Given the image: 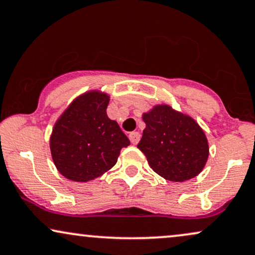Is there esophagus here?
<instances>
[{
    "label": "esophagus",
    "mask_w": 255,
    "mask_h": 255,
    "mask_svg": "<svg viewBox=\"0 0 255 255\" xmlns=\"http://www.w3.org/2000/svg\"><path fill=\"white\" fill-rule=\"evenodd\" d=\"M140 133H137V131H131V133L129 134V140L130 142L133 144H136L138 141H140Z\"/></svg>",
    "instance_id": "esophagus-1"
}]
</instances>
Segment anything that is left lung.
Instances as JSON below:
<instances>
[{
    "label": "left lung",
    "instance_id": "8db88e82",
    "mask_svg": "<svg viewBox=\"0 0 255 255\" xmlns=\"http://www.w3.org/2000/svg\"><path fill=\"white\" fill-rule=\"evenodd\" d=\"M142 119L146 128L137 148L154 172L174 182L186 181L201 172L208 159V142L192 118L161 105Z\"/></svg>",
    "mask_w": 255,
    "mask_h": 255
}]
</instances>
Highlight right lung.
<instances>
[{"label": "right lung", "instance_id": "obj_1", "mask_svg": "<svg viewBox=\"0 0 255 255\" xmlns=\"http://www.w3.org/2000/svg\"><path fill=\"white\" fill-rule=\"evenodd\" d=\"M109 96L89 92L74 100L54 126L50 137L53 161L67 179L87 182L117 163L129 146L118 122L107 117Z\"/></svg>", "mask_w": 255, "mask_h": 255}]
</instances>
